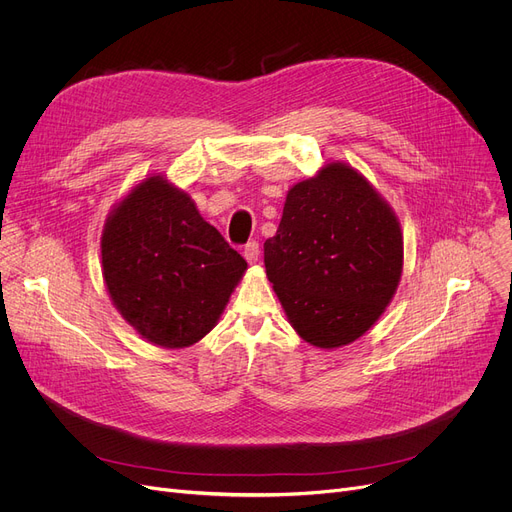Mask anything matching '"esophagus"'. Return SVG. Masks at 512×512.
<instances>
[{"label": "esophagus", "mask_w": 512, "mask_h": 512, "mask_svg": "<svg viewBox=\"0 0 512 512\" xmlns=\"http://www.w3.org/2000/svg\"><path fill=\"white\" fill-rule=\"evenodd\" d=\"M242 255H245V259H247L249 263H257V259H259V242H257V240L247 242L245 251H242Z\"/></svg>", "instance_id": "obj_1"}]
</instances>
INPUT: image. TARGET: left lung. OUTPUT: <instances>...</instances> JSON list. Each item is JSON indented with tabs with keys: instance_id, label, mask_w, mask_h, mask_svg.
Returning <instances> with one entry per match:
<instances>
[{
	"instance_id": "obj_1",
	"label": "left lung",
	"mask_w": 512,
	"mask_h": 512,
	"mask_svg": "<svg viewBox=\"0 0 512 512\" xmlns=\"http://www.w3.org/2000/svg\"><path fill=\"white\" fill-rule=\"evenodd\" d=\"M263 261L290 326L313 346L336 348L363 336L392 301L402 232L357 170L328 164L290 188Z\"/></svg>"
}]
</instances>
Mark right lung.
Segmentation results:
<instances>
[{"instance_id": "right-lung-1", "label": "right lung", "mask_w": 512, "mask_h": 512, "mask_svg": "<svg viewBox=\"0 0 512 512\" xmlns=\"http://www.w3.org/2000/svg\"><path fill=\"white\" fill-rule=\"evenodd\" d=\"M101 265L122 317L164 348L199 342L247 270L193 199L161 176L134 186L107 215Z\"/></svg>"}]
</instances>
